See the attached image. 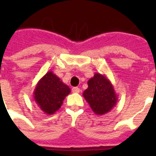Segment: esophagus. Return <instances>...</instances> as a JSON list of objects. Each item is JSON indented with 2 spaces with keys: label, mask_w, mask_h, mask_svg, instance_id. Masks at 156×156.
Segmentation results:
<instances>
[{
  "label": "esophagus",
  "mask_w": 156,
  "mask_h": 156,
  "mask_svg": "<svg viewBox=\"0 0 156 156\" xmlns=\"http://www.w3.org/2000/svg\"><path fill=\"white\" fill-rule=\"evenodd\" d=\"M80 88L76 87H73L72 88V91H73V93H80Z\"/></svg>",
  "instance_id": "1"
}]
</instances>
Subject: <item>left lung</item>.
I'll list each match as a JSON object with an SVG mask.
<instances>
[{
  "mask_svg": "<svg viewBox=\"0 0 156 156\" xmlns=\"http://www.w3.org/2000/svg\"><path fill=\"white\" fill-rule=\"evenodd\" d=\"M87 84L83 96L96 115H104L115 107L118 97L113 85L105 76L95 73Z\"/></svg>",
  "mask_w": 156,
  "mask_h": 156,
  "instance_id": "8db88e82",
  "label": "left lung"
}]
</instances>
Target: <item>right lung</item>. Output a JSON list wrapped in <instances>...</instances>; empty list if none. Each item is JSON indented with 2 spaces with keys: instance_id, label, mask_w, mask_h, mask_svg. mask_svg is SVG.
<instances>
[{
  "instance_id": "add662e5",
  "label": "right lung",
  "mask_w": 156,
  "mask_h": 156,
  "mask_svg": "<svg viewBox=\"0 0 156 156\" xmlns=\"http://www.w3.org/2000/svg\"><path fill=\"white\" fill-rule=\"evenodd\" d=\"M70 91V88L59 77L49 71L36 85L34 101L44 113L52 115L61 108L63 100Z\"/></svg>"
}]
</instances>
